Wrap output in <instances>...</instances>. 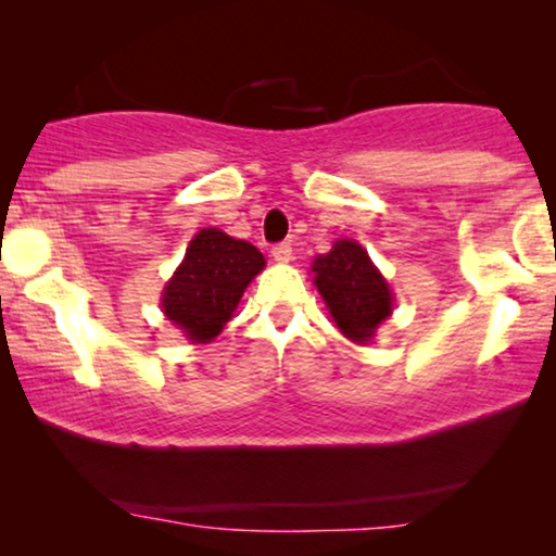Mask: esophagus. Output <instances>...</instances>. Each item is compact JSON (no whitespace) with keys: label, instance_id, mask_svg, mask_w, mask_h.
<instances>
[{"label":"esophagus","instance_id":"obj_1","mask_svg":"<svg viewBox=\"0 0 556 556\" xmlns=\"http://www.w3.org/2000/svg\"><path fill=\"white\" fill-rule=\"evenodd\" d=\"M273 257H276L278 263H291L293 261V248L291 242H278V245H273Z\"/></svg>","mask_w":556,"mask_h":556}]
</instances>
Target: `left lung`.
<instances>
[{"label":"left lung","mask_w":556,"mask_h":556,"mask_svg":"<svg viewBox=\"0 0 556 556\" xmlns=\"http://www.w3.org/2000/svg\"><path fill=\"white\" fill-rule=\"evenodd\" d=\"M316 288L324 295L333 321L344 337L356 344L371 339V333L392 314V295L384 278L371 265L367 250L352 240H339L331 253L314 261Z\"/></svg>","instance_id":"1"}]
</instances>
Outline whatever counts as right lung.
Returning <instances> with one entry per match:
<instances>
[{"instance_id": "add662e5", "label": "right lung", "mask_w": 556, "mask_h": 556, "mask_svg": "<svg viewBox=\"0 0 556 556\" xmlns=\"http://www.w3.org/2000/svg\"><path fill=\"white\" fill-rule=\"evenodd\" d=\"M263 265L265 257L255 245L207 227L189 242L185 263L166 286L164 314L197 344L212 341Z\"/></svg>"}]
</instances>
